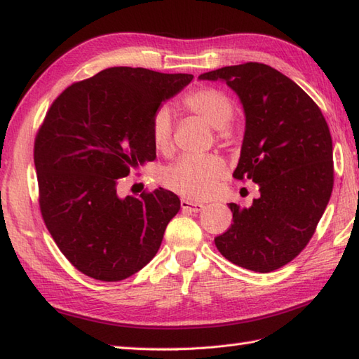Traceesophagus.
Returning a JSON list of instances; mask_svg holds the SVG:
<instances>
[{
	"instance_id": "34e87169",
	"label": "esophagus",
	"mask_w": 359,
	"mask_h": 359,
	"mask_svg": "<svg viewBox=\"0 0 359 359\" xmlns=\"http://www.w3.org/2000/svg\"><path fill=\"white\" fill-rule=\"evenodd\" d=\"M180 207L184 211H189V212H199L205 208L203 203L199 202H193V201H188V199H182L180 201Z\"/></svg>"
}]
</instances>
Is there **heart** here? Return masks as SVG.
Here are the masks:
<instances>
[{
  "mask_svg": "<svg viewBox=\"0 0 359 359\" xmlns=\"http://www.w3.org/2000/svg\"><path fill=\"white\" fill-rule=\"evenodd\" d=\"M184 108L201 117L224 135L225 126L233 117V103L226 94L215 88H199L188 93L182 100ZM151 137L157 151H171L172 116L168 108H158L151 118ZM226 174L225 160L217 154L202 157H182L162 174L163 185L189 199H207L215 194Z\"/></svg>",
  "mask_w": 359,
  "mask_h": 359,
  "instance_id": "b5f03b06",
  "label": "heart"
}]
</instances>
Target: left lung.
Returning <instances> with one entry per match:
<instances>
[{"mask_svg":"<svg viewBox=\"0 0 359 359\" xmlns=\"http://www.w3.org/2000/svg\"><path fill=\"white\" fill-rule=\"evenodd\" d=\"M224 81L242 103L245 134L234 179L261 196L230 203L233 224L215 239L220 255L247 270L270 273L306 248L333 189V144L321 109L293 80L262 63L199 75Z\"/></svg>","mask_w":359,"mask_h":359,"instance_id":"1","label":"left lung"}]
</instances>
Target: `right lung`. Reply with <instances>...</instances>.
Listing matches in <instances>:
<instances>
[{
  "label": "right lung",
  "mask_w": 359,
  "mask_h": 359,
  "mask_svg": "<svg viewBox=\"0 0 359 359\" xmlns=\"http://www.w3.org/2000/svg\"><path fill=\"white\" fill-rule=\"evenodd\" d=\"M191 80L108 67L65 89L46 114L34 147L40 210L58 248L86 276L126 279L158 251L179 197L163 188L120 197L117 185L156 158L151 118Z\"/></svg>",
  "instance_id": "add662e5"
}]
</instances>
